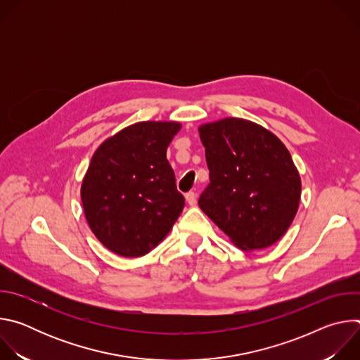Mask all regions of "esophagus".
<instances>
[{
	"label": "esophagus",
	"instance_id": "34e87169",
	"mask_svg": "<svg viewBox=\"0 0 360 360\" xmlns=\"http://www.w3.org/2000/svg\"><path fill=\"white\" fill-rule=\"evenodd\" d=\"M185 198H186V202L191 205V207H195L196 205V193L195 192H188L186 195H185Z\"/></svg>",
	"mask_w": 360,
	"mask_h": 360
}]
</instances>
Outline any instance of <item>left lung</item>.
I'll return each instance as SVG.
<instances>
[{
    "label": "left lung",
    "mask_w": 360,
    "mask_h": 360,
    "mask_svg": "<svg viewBox=\"0 0 360 360\" xmlns=\"http://www.w3.org/2000/svg\"><path fill=\"white\" fill-rule=\"evenodd\" d=\"M210 184L199 208L243 250L278 242L300 200V176L282 141L264 127L225 118L199 127Z\"/></svg>",
    "instance_id": "8db88e82"
}]
</instances>
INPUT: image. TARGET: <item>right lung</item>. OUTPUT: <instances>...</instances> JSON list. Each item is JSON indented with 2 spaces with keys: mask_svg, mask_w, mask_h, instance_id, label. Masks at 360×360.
I'll use <instances>...</instances> for the list:
<instances>
[{
  "mask_svg": "<svg viewBox=\"0 0 360 360\" xmlns=\"http://www.w3.org/2000/svg\"><path fill=\"white\" fill-rule=\"evenodd\" d=\"M178 122H136L102 142L81 186L86 222L111 252L138 258L155 248L181 215L167 148Z\"/></svg>",
  "mask_w": 360,
  "mask_h": 360,
  "instance_id": "1",
  "label": "right lung"
}]
</instances>
